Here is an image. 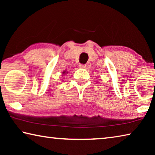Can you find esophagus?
<instances>
[{
	"label": "esophagus",
	"instance_id": "esophagus-1",
	"mask_svg": "<svg viewBox=\"0 0 155 155\" xmlns=\"http://www.w3.org/2000/svg\"><path fill=\"white\" fill-rule=\"evenodd\" d=\"M79 67H80L81 68H85L86 65H85V64H80V65H79Z\"/></svg>",
	"mask_w": 155,
	"mask_h": 155
}]
</instances>
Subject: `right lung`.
I'll use <instances>...</instances> for the list:
<instances>
[{
  "label": "right lung",
  "instance_id": "1",
  "mask_svg": "<svg viewBox=\"0 0 155 155\" xmlns=\"http://www.w3.org/2000/svg\"><path fill=\"white\" fill-rule=\"evenodd\" d=\"M64 73H65V72H64Z\"/></svg>",
  "mask_w": 155,
  "mask_h": 155
}]
</instances>
